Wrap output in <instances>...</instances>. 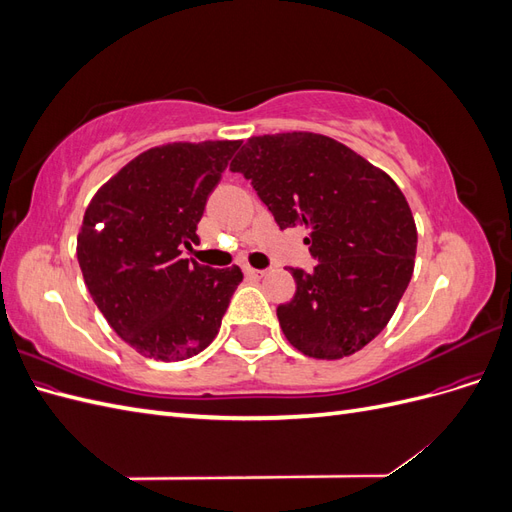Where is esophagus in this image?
<instances>
[{
  "mask_svg": "<svg viewBox=\"0 0 512 512\" xmlns=\"http://www.w3.org/2000/svg\"><path fill=\"white\" fill-rule=\"evenodd\" d=\"M245 275L250 277V280H262V277L267 275L265 269H252V267H245Z\"/></svg>",
  "mask_w": 512,
  "mask_h": 512,
  "instance_id": "34e87169",
  "label": "esophagus"
}]
</instances>
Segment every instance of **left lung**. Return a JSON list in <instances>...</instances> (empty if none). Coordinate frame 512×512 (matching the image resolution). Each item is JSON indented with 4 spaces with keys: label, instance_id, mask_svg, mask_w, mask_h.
<instances>
[{
    "label": "left lung",
    "instance_id": "8db88e82",
    "mask_svg": "<svg viewBox=\"0 0 512 512\" xmlns=\"http://www.w3.org/2000/svg\"><path fill=\"white\" fill-rule=\"evenodd\" d=\"M230 170L252 181L282 230H309L318 265L290 269L297 292L277 307L288 342L314 359L359 352L389 324L414 271L416 224L397 183L314 132L247 138Z\"/></svg>",
    "mask_w": 512,
    "mask_h": 512
}]
</instances>
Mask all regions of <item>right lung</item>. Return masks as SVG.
Wrapping results in <instances>:
<instances>
[{"mask_svg": "<svg viewBox=\"0 0 512 512\" xmlns=\"http://www.w3.org/2000/svg\"><path fill=\"white\" fill-rule=\"evenodd\" d=\"M241 141L168 143L123 166L91 198L76 258L91 299L138 354L183 361L220 331L241 269L181 258Z\"/></svg>", "mask_w": 512, "mask_h": 512, "instance_id": "right-lung-1", "label": "right lung"}]
</instances>
